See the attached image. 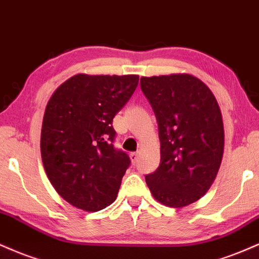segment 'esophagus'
I'll list each match as a JSON object with an SVG mask.
<instances>
[{"mask_svg":"<svg viewBox=\"0 0 259 259\" xmlns=\"http://www.w3.org/2000/svg\"><path fill=\"white\" fill-rule=\"evenodd\" d=\"M139 151H135V153H131V160H132L133 163H136L137 161H138V157H139Z\"/></svg>","mask_w":259,"mask_h":259,"instance_id":"obj_1","label":"esophagus"}]
</instances>
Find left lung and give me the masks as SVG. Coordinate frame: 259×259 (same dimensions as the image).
Segmentation results:
<instances>
[{
  "label": "left lung",
  "mask_w": 259,
  "mask_h": 259,
  "mask_svg": "<svg viewBox=\"0 0 259 259\" xmlns=\"http://www.w3.org/2000/svg\"><path fill=\"white\" fill-rule=\"evenodd\" d=\"M141 88L156 116L160 166L145 176L157 201L181 208L207 193L224 151L222 112L213 93L189 74L141 78Z\"/></svg>",
  "instance_id": "1"
}]
</instances>
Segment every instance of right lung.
<instances>
[{
  "mask_svg": "<svg viewBox=\"0 0 259 259\" xmlns=\"http://www.w3.org/2000/svg\"><path fill=\"white\" fill-rule=\"evenodd\" d=\"M138 81V75L77 74L48 100L41 131L42 162L54 189L70 205L97 212L116 199L131 160L112 144V118Z\"/></svg>",
  "mask_w": 259,
  "mask_h": 259,
  "instance_id": "obj_1",
  "label": "right lung"
}]
</instances>
